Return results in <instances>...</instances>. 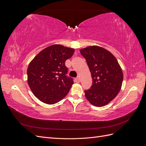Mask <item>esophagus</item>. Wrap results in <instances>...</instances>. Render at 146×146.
Returning a JSON list of instances; mask_svg holds the SVG:
<instances>
[{
	"instance_id": "1",
	"label": "esophagus",
	"mask_w": 146,
	"mask_h": 146,
	"mask_svg": "<svg viewBox=\"0 0 146 146\" xmlns=\"http://www.w3.org/2000/svg\"><path fill=\"white\" fill-rule=\"evenodd\" d=\"M74 80H75V82H76V83H79V82H80V80H79V78H78V77L75 78Z\"/></svg>"
}]
</instances>
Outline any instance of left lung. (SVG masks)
<instances>
[{
  "mask_svg": "<svg viewBox=\"0 0 146 146\" xmlns=\"http://www.w3.org/2000/svg\"><path fill=\"white\" fill-rule=\"evenodd\" d=\"M92 78L90 89L85 90L86 98L96 107L110 103L120 91L123 74L117 60L111 53L99 46L80 50Z\"/></svg>",
  "mask_w": 146,
  "mask_h": 146,
  "instance_id": "left-lung-1",
  "label": "left lung"
}]
</instances>
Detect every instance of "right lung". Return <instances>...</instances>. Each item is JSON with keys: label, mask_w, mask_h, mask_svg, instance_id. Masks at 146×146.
I'll return each mask as SVG.
<instances>
[{"label": "right lung", "mask_w": 146, "mask_h": 146, "mask_svg": "<svg viewBox=\"0 0 146 146\" xmlns=\"http://www.w3.org/2000/svg\"><path fill=\"white\" fill-rule=\"evenodd\" d=\"M74 50L61 45H52L40 52L27 69L28 84L35 97L47 104L58 102L68 94L73 78L67 76L65 65Z\"/></svg>", "instance_id": "1"}]
</instances>
